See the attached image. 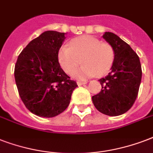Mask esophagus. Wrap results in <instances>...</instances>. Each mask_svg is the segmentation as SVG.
Returning <instances> with one entry per match:
<instances>
[{
    "label": "esophagus",
    "instance_id": "obj_1",
    "mask_svg": "<svg viewBox=\"0 0 153 153\" xmlns=\"http://www.w3.org/2000/svg\"><path fill=\"white\" fill-rule=\"evenodd\" d=\"M87 82H77V84L79 85V86H81V85H84L86 84Z\"/></svg>",
    "mask_w": 153,
    "mask_h": 153
}]
</instances>
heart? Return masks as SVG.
Segmentation results:
<instances>
[{
	"label": "heart",
	"instance_id": "heart-1",
	"mask_svg": "<svg viewBox=\"0 0 153 153\" xmlns=\"http://www.w3.org/2000/svg\"><path fill=\"white\" fill-rule=\"evenodd\" d=\"M58 58L61 66L68 74L74 73L81 61L84 66L75 71L74 77L85 79L95 74L103 76L108 74L114 62L115 52L110 44L85 35L72 39L70 46L62 45L58 51Z\"/></svg>",
	"mask_w": 153,
	"mask_h": 153
}]
</instances>
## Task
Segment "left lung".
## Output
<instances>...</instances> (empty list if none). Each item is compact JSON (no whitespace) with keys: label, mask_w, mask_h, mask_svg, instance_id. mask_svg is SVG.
Masks as SVG:
<instances>
[{"label":"left lung","mask_w":153,"mask_h":153,"mask_svg":"<svg viewBox=\"0 0 153 153\" xmlns=\"http://www.w3.org/2000/svg\"><path fill=\"white\" fill-rule=\"evenodd\" d=\"M102 38L112 46L115 58L111 71L99 80L102 90L92 96V101L101 113L117 116L127 112L136 101L141 82V65L136 52L117 35L105 32Z\"/></svg>","instance_id":"1"}]
</instances>
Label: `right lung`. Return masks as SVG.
<instances>
[{
	"label": "right lung",
	"instance_id": "right-lung-1",
	"mask_svg": "<svg viewBox=\"0 0 153 153\" xmlns=\"http://www.w3.org/2000/svg\"><path fill=\"white\" fill-rule=\"evenodd\" d=\"M65 34L52 30L42 33L21 52L15 65L20 97L28 110L38 116L51 118L63 112L78 87L58 62Z\"/></svg>",
	"mask_w": 153,
	"mask_h": 153
}]
</instances>
